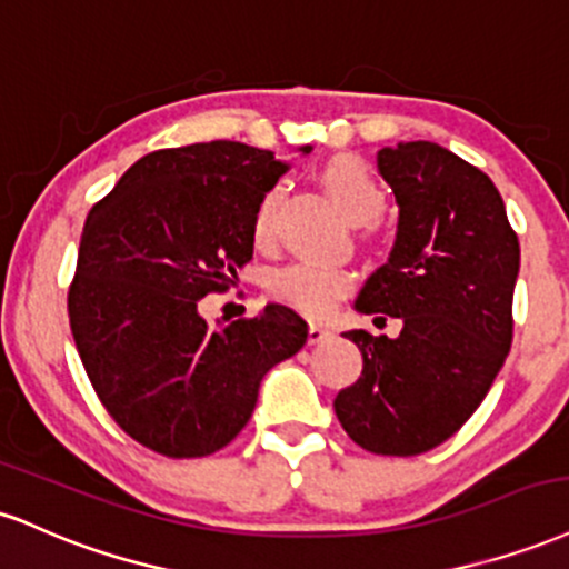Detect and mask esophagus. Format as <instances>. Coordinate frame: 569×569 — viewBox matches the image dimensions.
Segmentation results:
<instances>
[{
  "instance_id": "obj_1",
  "label": "esophagus",
  "mask_w": 569,
  "mask_h": 569,
  "mask_svg": "<svg viewBox=\"0 0 569 569\" xmlns=\"http://www.w3.org/2000/svg\"><path fill=\"white\" fill-rule=\"evenodd\" d=\"M332 332H330V327H325V325H311L309 327V343L313 346V343H325L327 338H330Z\"/></svg>"
}]
</instances>
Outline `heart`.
<instances>
[{
    "label": "heart",
    "instance_id": "obj_1",
    "mask_svg": "<svg viewBox=\"0 0 569 569\" xmlns=\"http://www.w3.org/2000/svg\"><path fill=\"white\" fill-rule=\"evenodd\" d=\"M322 186L330 193L332 202L343 212L346 220L351 223H372L386 207L383 189L372 172L367 170L365 162L353 157H338L325 164ZM279 189L271 186L269 191L260 197V202L252 212V239L258 244L269 242L273 233V210H277ZM351 287V273L340 266L327 263H309V260H298V263L282 266L271 273L269 290L279 303L292 306V309L306 313V317L322 319L332 311L338 298H343Z\"/></svg>",
    "mask_w": 569,
    "mask_h": 569
}]
</instances>
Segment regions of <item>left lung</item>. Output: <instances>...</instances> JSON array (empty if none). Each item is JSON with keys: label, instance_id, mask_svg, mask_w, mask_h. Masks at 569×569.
I'll return each mask as SVG.
<instances>
[{"label": "left lung", "instance_id": "obj_1", "mask_svg": "<svg viewBox=\"0 0 569 569\" xmlns=\"http://www.w3.org/2000/svg\"><path fill=\"white\" fill-rule=\"evenodd\" d=\"M399 204L393 247L353 309L402 322L397 338L349 330L362 376L336 416L376 456H420L450 439L490 391L511 349L519 239L482 170L431 140L378 151Z\"/></svg>", "mask_w": 569, "mask_h": 569}]
</instances>
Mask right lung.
<instances>
[{"instance_id": "obj_1", "label": "right lung", "mask_w": 569, "mask_h": 569, "mask_svg": "<svg viewBox=\"0 0 569 569\" xmlns=\"http://www.w3.org/2000/svg\"><path fill=\"white\" fill-rule=\"evenodd\" d=\"M287 167L237 140L153 151L84 220L69 290L73 343L109 416L159 456L229 445L266 372L309 338L282 303L216 327L199 313V300L252 258V212Z\"/></svg>"}]
</instances>
